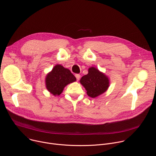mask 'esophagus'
<instances>
[{
  "mask_svg": "<svg viewBox=\"0 0 156 156\" xmlns=\"http://www.w3.org/2000/svg\"><path fill=\"white\" fill-rule=\"evenodd\" d=\"M75 77L76 78L77 81H78V80H80V75L79 74H76V75H75Z\"/></svg>",
  "mask_w": 156,
  "mask_h": 156,
  "instance_id": "obj_1",
  "label": "esophagus"
}]
</instances>
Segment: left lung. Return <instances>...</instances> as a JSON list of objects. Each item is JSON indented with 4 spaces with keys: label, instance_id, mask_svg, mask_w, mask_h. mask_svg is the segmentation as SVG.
<instances>
[{
    "label": "left lung",
    "instance_id": "obj_1",
    "mask_svg": "<svg viewBox=\"0 0 156 156\" xmlns=\"http://www.w3.org/2000/svg\"><path fill=\"white\" fill-rule=\"evenodd\" d=\"M80 82L85 88L88 96L92 98L104 93L110 86L109 78L94 66L88 69V73L81 77Z\"/></svg>",
    "mask_w": 156,
    "mask_h": 156
}]
</instances>
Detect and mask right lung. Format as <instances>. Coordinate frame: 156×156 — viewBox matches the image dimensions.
I'll use <instances>...</instances> for the list:
<instances>
[{
    "mask_svg": "<svg viewBox=\"0 0 156 156\" xmlns=\"http://www.w3.org/2000/svg\"><path fill=\"white\" fill-rule=\"evenodd\" d=\"M76 78L70 70L61 65L57 64L49 72L45 78L46 87L48 91L54 96H59L64 87L76 81Z\"/></svg>",
    "mask_w": 156,
    "mask_h": 156,
    "instance_id": "right-lung-1",
    "label": "right lung"
}]
</instances>
